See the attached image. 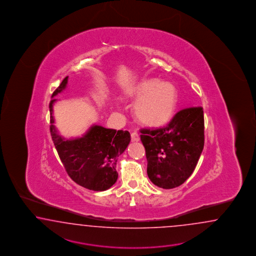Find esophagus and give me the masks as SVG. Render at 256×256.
<instances>
[{
	"label": "esophagus",
	"mask_w": 256,
	"mask_h": 256,
	"mask_svg": "<svg viewBox=\"0 0 256 256\" xmlns=\"http://www.w3.org/2000/svg\"><path fill=\"white\" fill-rule=\"evenodd\" d=\"M132 142H138V140H140V136H138V134L137 132H132Z\"/></svg>",
	"instance_id": "1"
}]
</instances>
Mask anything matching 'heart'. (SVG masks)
<instances>
[{
	"instance_id": "heart-1",
	"label": "heart",
	"mask_w": 256,
	"mask_h": 256,
	"mask_svg": "<svg viewBox=\"0 0 256 256\" xmlns=\"http://www.w3.org/2000/svg\"><path fill=\"white\" fill-rule=\"evenodd\" d=\"M134 106V116L140 124L160 128L172 118L178 102L177 90L172 84L156 79H144L126 92Z\"/></svg>"
}]
</instances>
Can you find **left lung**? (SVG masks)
I'll list each match as a JSON object with an SVG mask.
<instances>
[{
	"instance_id": "obj_1",
	"label": "left lung",
	"mask_w": 256,
	"mask_h": 256,
	"mask_svg": "<svg viewBox=\"0 0 256 256\" xmlns=\"http://www.w3.org/2000/svg\"><path fill=\"white\" fill-rule=\"evenodd\" d=\"M147 174L156 186H180L193 173L204 147L202 107L180 110L165 128L140 130Z\"/></svg>"
}]
</instances>
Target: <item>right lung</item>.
<instances>
[{
    "mask_svg": "<svg viewBox=\"0 0 256 256\" xmlns=\"http://www.w3.org/2000/svg\"><path fill=\"white\" fill-rule=\"evenodd\" d=\"M68 76L53 92L49 104L50 133L63 166L77 184L93 191H105L118 180V158L130 144V132L94 124L81 138L65 140L54 126L53 98L65 90Z\"/></svg>",
    "mask_w": 256,
    "mask_h": 256,
    "instance_id": "obj_1",
    "label": "right lung"
}]
</instances>
